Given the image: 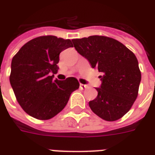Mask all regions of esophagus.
Wrapping results in <instances>:
<instances>
[{
    "instance_id": "34e87169",
    "label": "esophagus",
    "mask_w": 155,
    "mask_h": 155,
    "mask_svg": "<svg viewBox=\"0 0 155 155\" xmlns=\"http://www.w3.org/2000/svg\"><path fill=\"white\" fill-rule=\"evenodd\" d=\"M80 88H81V89H85V88H87V85L82 84H80Z\"/></svg>"
}]
</instances>
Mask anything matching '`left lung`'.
<instances>
[{"label":"left lung","instance_id":"left-lung-1","mask_svg":"<svg viewBox=\"0 0 155 155\" xmlns=\"http://www.w3.org/2000/svg\"><path fill=\"white\" fill-rule=\"evenodd\" d=\"M75 50L92 68L98 69L101 85L89 107L98 117L113 121L128 113L137 97L141 71L136 56L117 40L89 36L71 40Z\"/></svg>","mask_w":155,"mask_h":155}]
</instances>
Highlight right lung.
<instances>
[{"instance_id":"right-lung-1","label":"right lung","mask_w":155,"mask_h":155,"mask_svg":"<svg viewBox=\"0 0 155 155\" xmlns=\"http://www.w3.org/2000/svg\"><path fill=\"white\" fill-rule=\"evenodd\" d=\"M72 47L70 39L42 36L25 43L12 59L11 87L21 107L33 117H54L80 87L75 78L53 80L52 75L58 69L59 54Z\"/></svg>"}]
</instances>
